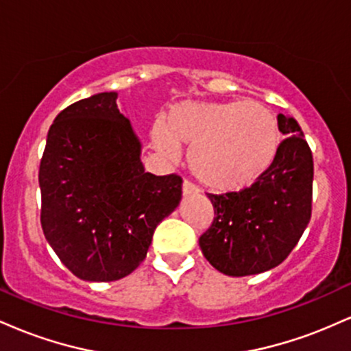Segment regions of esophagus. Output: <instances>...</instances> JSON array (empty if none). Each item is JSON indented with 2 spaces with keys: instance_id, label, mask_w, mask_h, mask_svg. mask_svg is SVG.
Listing matches in <instances>:
<instances>
[{
  "instance_id": "obj_1",
  "label": "esophagus",
  "mask_w": 351,
  "mask_h": 351,
  "mask_svg": "<svg viewBox=\"0 0 351 351\" xmlns=\"http://www.w3.org/2000/svg\"><path fill=\"white\" fill-rule=\"evenodd\" d=\"M199 189L195 186V184H191L189 181H183V196H195L198 195Z\"/></svg>"
}]
</instances>
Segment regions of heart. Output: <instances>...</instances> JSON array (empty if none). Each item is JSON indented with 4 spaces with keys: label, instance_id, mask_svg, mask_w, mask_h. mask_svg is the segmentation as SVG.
Segmentation results:
<instances>
[{
    "label": "heart",
    "instance_id": "obj_1",
    "mask_svg": "<svg viewBox=\"0 0 351 351\" xmlns=\"http://www.w3.org/2000/svg\"><path fill=\"white\" fill-rule=\"evenodd\" d=\"M153 147L171 162L189 147L193 175L215 191L251 186L272 167L280 147L276 117L256 100H181L153 125Z\"/></svg>",
    "mask_w": 351,
    "mask_h": 351
}]
</instances>
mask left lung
Masks as SVG:
<instances>
[{
    "mask_svg": "<svg viewBox=\"0 0 351 351\" xmlns=\"http://www.w3.org/2000/svg\"><path fill=\"white\" fill-rule=\"evenodd\" d=\"M287 138L272 167L251 188L208 195L215 221L199 237V247L216 271L232 277L277 267L299 243L312 215L313 160L300 125L277 115Z\"/></svg>",
    "mask_w": 351,
    "mask_h": 351,
    "instance_id": "8db88e82",
    "label": "left lung"
}]
</instances>
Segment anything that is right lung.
Listing matches in <instances>:
<instances>
[{"label": "right lung", "mask_w": 351, "mask_h": 351, "mask_svg": "<svg viewBox=\"0 0 351 351\" xmlns=\"http://www.w3.org/2000/svg\"><path fill=\"white\" fill-rule=\"evenodd\" d=\"M102 92L64 108L39 167L41 224L69 271L88 282L128 276L147 257L156 226L181 201V178L145 171L142 142Z\"/></svg>", "instance_id": "obj_1"}]
</instances>
